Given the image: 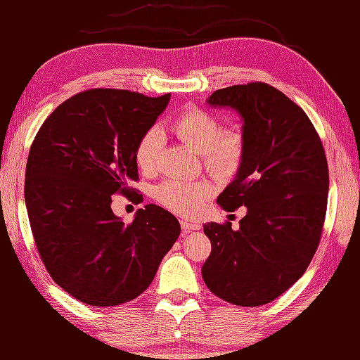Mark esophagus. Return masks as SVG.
<instances>
[{
    "label": "esophagus",
    "instance_id": "obj_1",
    "mask_svg": "<svg viewBox=\"0 0 360 360\" xmlns=\"http://www.w3.org/2000/svg\"><path fill=\"white\" fill-rule=\"evenodd\" d=\"M181 227H182V232H184V233H188L192 231H200V229H201V226L198 223H192V221H186V219L181 221Z\"/></svg>",
    "mask_w": 360,
    "mask_h": 360
}]
</instances>
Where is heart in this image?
<instances>
[{
  "label": "heart",
  "instance_id": "b5f03b06",
  "mask_svg": "<svg viewBox=\"0 0 360 360\" xmlns=\"http://www.w3.org/2000/svg\"><path fill=\"white\" fill-rule=\"evenodd\" d=\"M173 131L204 159L205 167L215 173H231L241 164L246 153V134L238 125L221 128L219 119L198 106H188L173 120ZM164 147V133L150 127L134 148V159L142 172H155ZM207 181L167 179L156 188V200L179 215H195L212 195Z\"/></svg>",
  "mask_w": 360,
  "mask_h": 360
}]
</instances>
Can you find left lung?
I'll return each mask as SVG.
<instances>
[{"instance_id":"8db88e82","label":"left lung","mask_w":360,"mask_h":360,"mask_svg":"<svg viewBox=\"0 0 360 360\" xmlns=\"http://www.w3.org/2000/svg\"><path fill=\"white\" fill-rule=\"evenodd\" d=\"M207 103L243 119L246 153L217 202L248 212L236 231L204 224L212 252L202 278L229 303L259 307L292 286L319 248L330 188L325 150L307 112L267 83L218 89Z\"/></svg>"}]
</instances>
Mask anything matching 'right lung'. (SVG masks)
I'll list each match as a JSON object with an SVG mask.
<instances>
[{"instance_id":"obj_1","label":"right lung","mask_w":360,"mask_h":360,"mask_svg":"<svg viewBox=\"0 0 360 360\" xmlns=\"http://www.w3.org/2000/svg\"><path fill=\"white\" fill-rule=\"evenodd\" d=\"M170 94L89 89L57 106L38 129L26 165L25 200L43 264L68 294L91 307H116L155 278L181 226L147 204L125 224L111 195L139 179L134 148Z\"/></svg>"}]
</instances>
